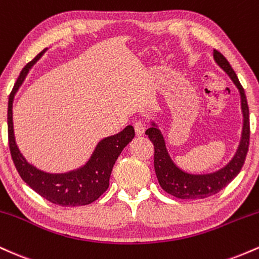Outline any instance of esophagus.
Listing matches in <instances>:
<instances>
[{
	"instance_id": "1",
	"label": "esophagus",
	"mask_w": 259,
	"mask_h": 259,
	"mask_svg": "<svg viewBox=\"0 0 259 259\" xmlns=\"http://www.w3.org/2000/svg\"><path fill=\"white\" fill-rule=\"evenodd\" d=\"M134 127H135L136 135H139V136L144 135V133H145V124L142 123V121H135V124H134Z\"/></svg>"
}]
</instances>
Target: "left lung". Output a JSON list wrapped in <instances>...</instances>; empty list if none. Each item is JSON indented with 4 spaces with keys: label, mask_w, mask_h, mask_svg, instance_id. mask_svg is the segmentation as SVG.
Here are the masks:
<instances>
[{
    "label": "left lung",
    "mask_w": 259,
    "mask_h": 259,
    "mask_svg": "<svg viewBox=\"0 0 259 259\" xmlns=\"http://www.w3.org/2000/svg\"><path fill=\"white\" fill-rule=\"evenodd\" d=\"M213 57H214L215 63L228 74L229 78L236 86L240 92V99H241V139H240L236 152L233 158L229 160V163L212 173H187L184 169L178 167L177 163L171 159L165 146L164 136L153 120H151V127H148L145 132L154 145V171H156L160 187L165 192L173 195L174 197L183 198V200H198V198H206L218 194L240 173L248 151L249 112L245 90L227 58L217 50L213 52Z\"/></svg>",
    "instance_id": "left-lung-1"
}]
</instances>
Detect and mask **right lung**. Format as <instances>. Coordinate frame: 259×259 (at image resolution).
Wrapping results in <instances>:
<instances>
[{
	"mask_svg": "<svg viewBox=\"0 0 259 259\" xmlns=\"http://www.w3.org/2000/svg\"><path fill=\"white\" fill-rule=\"evenodd\" d=\"M47 51L45 49L23 68L8 100V141L10 150L20 178L47 201L63 207L85 206L96 201L108 189L113 165L121 151L135 136L132 125L115 135L102 139L95 147L88 162L67 173H47L30 164L17 146L13 129V101L32 65Z\"/></svg>",
	"mask_w": 259,
	"mask_h": 259,
	"instance_id": "right-lung-1",
	"label": "right lung"
}]
</instances>
